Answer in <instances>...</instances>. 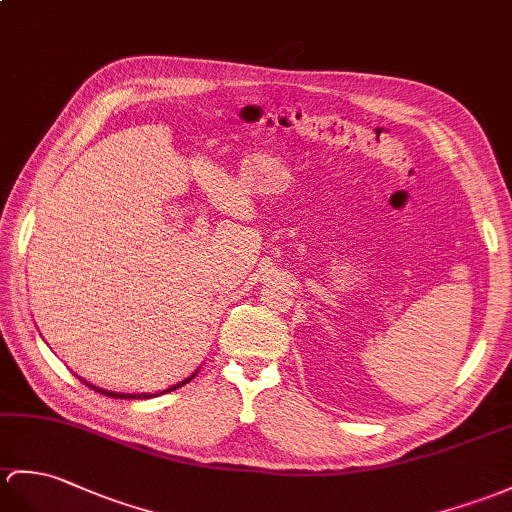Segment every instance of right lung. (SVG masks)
Returning a JSON list of instances; mask_svg holds the SVG:
<instances>
[{
    "instance_id": "right-lung-1",
    "label": "right lung",
    "mask_w": 512,
    "mask_h": 512,
    "mask_svg": "<svg viewBox=\"0 0 512 512\" xmlns=\"http://www.w3.org/2000/svg\"><path fill=\"white\" fill-rule=\"evenodd\" d=\"M196 375H198V371L189 375L187 379H183V382H178V384H174V386H170V388H165V390H161V392H115V390H106V388H100V386H93V384L87 382V379H82V377H80V382L85 384V386H89V388H93L95 392H102V395H106V397H115V399H150V397H159V395H165V392H172V390H176V388L185 386L187 382H192V379H194Z\"/></svg>"
}]
</instances>
